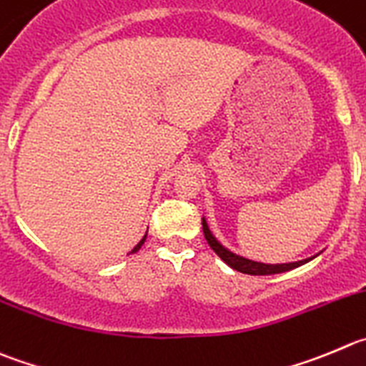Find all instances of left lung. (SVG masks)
<instances>
[{
    "label": "left lung",
    "instance_id": "left-lung-1",
    "mask_svg": "<svg viewBox=\"0 0 366 366\" xmlns=\"http://www.w3.org/2000/svg\"><path fill=\"white\" fill-rule=\"evenodd\" d=\"M203 232H204V239H207V242L210 244V248L214 249L215 253H217L219 259H221L222 262L228 264L232 269L239 271V273L255 274V277H260V274H278V273H285V271L297 269V267H300V266H304V264L311 262L312 259H316V257L322 253V252H320V253H316V255L309 257V259L297 260V262L266 264V262H259V260L246 259V257L239 255V253L232 252V249H228L226 246H222L221 242L217 241V237H215L214 233H212V229H210V226H208L207 217H204V215H203Z\"/></svg>",
    "mask_w": 366,
    "mask_h": 366
}]
</instances>
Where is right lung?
<instances>
[{
	"label": "right lung",
	"mask_w": 366,
	"mask_h": 366,
	"mask_svg": "<svg viewBox=\"0 0 366 366\" xmlns=\"http://www.w3.org/2000/svg\"><path fill=\"white\" fill-rule=\"evenodd\" d=\"M145 239H147V233H145V235H144V237H142V241H140V242H138V244H137V246H134V248H133V249H131V252H129V253H127V255H133V253H137V252H140V248H142V246H144V242H145Z\"/></svg>",
	"instance_id": "right-lung-1"
}]
</instances>
